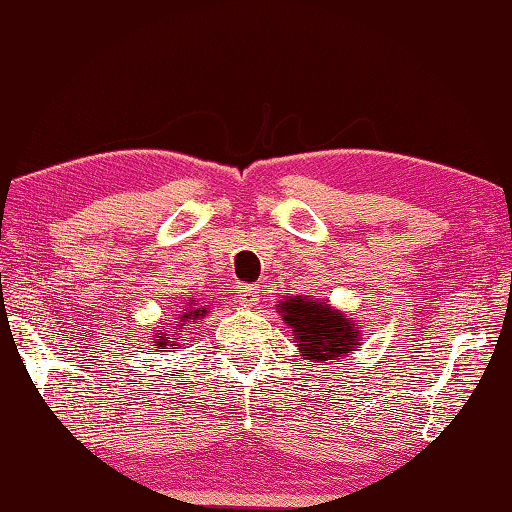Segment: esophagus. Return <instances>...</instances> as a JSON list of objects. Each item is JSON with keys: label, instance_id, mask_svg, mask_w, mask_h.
I'll return each instance as SVG.
<instances>
[{"label": "esophagus", "instance_id": "esophagus-1", "mask_svg": "<svg viewBox=\"0 0 512 512\" xmlns=\"http://www.w3.org/2000/svg\"><path fill=\"white\" fill-rule=\"evenodd\" d=\"M259 299V284H246L239 290V302L244 306H253Z\"/></svg>", "mask_w": 512, "mask_h": 512}]
</instances>
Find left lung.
Returning a JSON list of instances; mask_svg holds the SVG:
<instances>
[{"label": "left lung", "mask_w": 512, "mask_h": 512, "mask_svg": "<svg viewBox=\"0 0 512 512\" xmlns=\"http://www.w3.org/2000/svg\"><path fill=\"white\" fill-rule=\"evenodd\" d=\"M279 313H282L284 322L293 328L299 350L313 362L339 359L359 344L357 330L350 317L330 308L328 304H317L315 299L290 297L279 308Z\"/></svg>", "instance_id": "1"}]
</instances>
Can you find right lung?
I'll list each match as a JSON object with an SVG mask.
<instances>
[{"instance_id":"right-lung-1","label":"right lung","mask_w":512,"mask_h":512,"mask_svg":"<svg viewBox=\"0 0 512 512\" xmlns=\"http://www.w3.org/2000/svg\"><path fill=\"white\" fill-rule=\"evenodd\" d=\"M193 302H195V299H193ZM202 315H206V308H195V310H186V313L182 315L184 319H199V317H202ZM159 335H162V333H159ZM170 339H175V335H164V337H159L157 339V342H155V346H166V344H170V346H177V344H173V342H170Z\"/></svg>"}]
</instances>
